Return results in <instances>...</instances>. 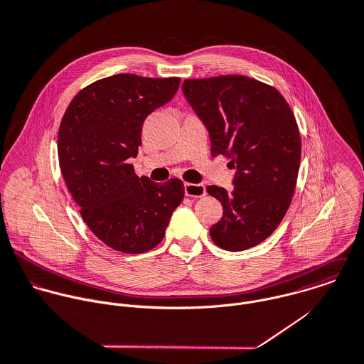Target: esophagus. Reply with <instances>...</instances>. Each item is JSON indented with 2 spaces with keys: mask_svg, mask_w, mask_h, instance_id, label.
<instances>
[{
  "mask_svg": "<svg viewBox=\"0 0 364 364\" xmlns=\"http://www.w3.org/2000/svg\"><path fill=\"white\" fill-rule=\"evenodd\" d=\"M184 191H186L187 197H194V198L204 197L207 194L205 186H203V184H193V183H186L184 184Z\"/></svg>",
  "mask_w": 364,
  "mask_h": 364,
  "instance_id": "esophagus-1",
  "label": "esophagus"
}]
</instances>
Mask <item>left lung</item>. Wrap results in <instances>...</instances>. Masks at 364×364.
I'll list each match as a JSON object with an SVG mask.
<instances>
[{"instance_id":"left-lung-1","label":"left lung","mask_w":364,"mask_h":364,"mask_svg":"<svg viewBox=\"0 0 364 364\" xmlns=\"http://www.w3.org/2000/svg\"><path fill=\"white\" fill-rule=\"evenodd\" d=\"M181 89L210 133L211 156L235 168L232 191L207 187L224 208L210 235L225 251L252 248L278 228L295 193L302 149L295 116L275 87L242 75L187 79Z\"/></svg>"}]
</instances>
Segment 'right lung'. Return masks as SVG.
<instances>
[{
  "mask_svg": "<svg viewBox=\"0 0 364 364\" xmlns=\"http://www.w3.org/2000/svg\"><path fill=\"white\" fill-rule=\"evenodd\" d=\"M178 85L180 77L113 75L77 92L62 117L58 157L66 187L90 231L116 251L157 247L184 198L181 180L150 181L127 161L137 156L144 119Z\"/></svg>",
  "mask_w": 364,
  "mask_h": 364,
  "instance_id": "right-lung-1",
  "label": "right lung"
}]
</instances>
